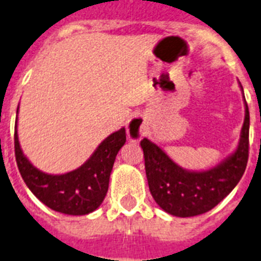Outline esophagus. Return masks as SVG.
I'll use <instances>...</instances> for the list:
<instances>
[{
    "instance_id": "34e87169",
    "label": "esophagus",
    "mask_w": 261,
    "mask_h": 261,
    "mask_svg": "<svg viewBox=\"0 0 261 261\" xmlns=\"http://www.w3.org/2000/svg\"><path fill=\"white\" fill-rule=\"evenodd\" d=\"M127 138L131 142H138L146 134V122L142 115H135L127 123Z\"/></svg>"
}]
</instances>
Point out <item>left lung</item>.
<instances>
[{"label": "left lung", "instance_id": "obj_1", "mask_svg": "<svg viewBox=\"0 0 261 261\" xmlns=\"http://www.w3.org/2000/svg\"><path fill=\"white\" fill-rule=\"evenodd\" d=\"M243 92V88L240 85ZM244 98V93H243ZM250 112L244 99V122L239 143L219 164L206 171H189L174 163L164 149L144 138V165L149 192L160 207L181 218L196 217L218 205L243 176L248 160Z\"/></svg>", "mask_w": 261, "mask_h": 261}]
</instances>
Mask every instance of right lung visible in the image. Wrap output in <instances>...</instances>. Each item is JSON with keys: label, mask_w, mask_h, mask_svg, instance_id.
Listing matches in <instances>:
<instances>
[{"label": "right lung", "mask_w": 261, "mask_h": 261, "mask_svg": "<svg viewBox=\"0 0 261 261\" xmlns=\"http://www.w3.org/2000/svg\"><path fill=\"white\" fill-rule=\"evenodd\" d=\"M19 110V106L17 109ZM126 143V130L110 134L81 167L63 174H51L31 164L19 144L15 121L14 147L18 169L27 188L49 209L68 215L94 212L108 193L109 180L118 151Z\"/></svg>", "instance_id": "obj_1"}]
</instances>
